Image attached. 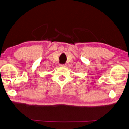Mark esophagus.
I'll return each instance as SVG.
<instances>
[{
    "label": "esophagus",
    "instance_id": "esophagus-1",
    "mask_svg": "<svg viewBox=\"0 0 129 129\" xmlns=\"http://www.w3.org/2000/svg\"><path fill=\"white\" fill-rule=\"evenodd\" d=\"M60 67H67V65L65 64H60Z\"/></svg>",
    "mask_w": 129,
    "mask_h": 129
}]
</instances>
